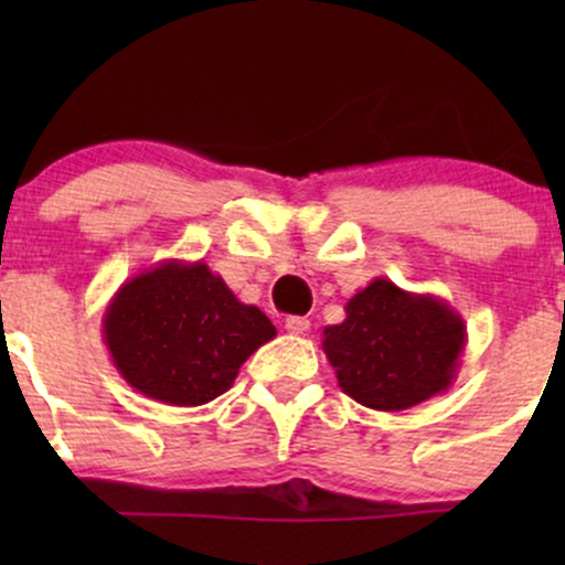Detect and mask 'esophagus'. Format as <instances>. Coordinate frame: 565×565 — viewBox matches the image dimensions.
Here are the masks:
<instances>
[{"label":"esophagus","mask_w":565,"mask_h":565,"mask_svg":"<svg viewBox=\"0 0 565 565\" xmlns=\"http://www.w3.org/2000/svg\"><path fill=\"white\" fill-rule=\"evenodd\" d=\"M284 329H287L289 334H305L310 329V321L305 319V316H289V319L284 321Z\"/></svg>","instance_id":"obj_1"}]
</instances>
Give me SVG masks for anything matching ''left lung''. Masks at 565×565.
<instances>
[{
	"label": "left lung",
	"instance_id": "obj_1",
	"mask_svg": "<svg viewBox=\"0 0 565 565\" xmlns=\"http://www.w3.org/2000/svg\"><path fill=\"white\" fill-rule=\"evenodd\" d=\"M468 327L449 302L374 278L345 302V321L323 329L337 385L361 406L404 412L457 380Z\"/></svg>",
	"mask_w": 565,
	"mask_h": 565
}]
</instances>
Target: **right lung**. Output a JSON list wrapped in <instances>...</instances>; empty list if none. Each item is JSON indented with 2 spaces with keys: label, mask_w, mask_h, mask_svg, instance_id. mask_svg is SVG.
Segmentation results:
<instances>
[{
  "label": "right lung",
  "mask_w": 565,
  "mask_h": 565,
  "mask_svg": "<svg viewBox=\"0 0 565 565\" xmlns=\"http://www.w3.org/2000/svg\"><path fill=\"white\" fill-rule=\"evenodd\" d=\"M276 327L244 305L204 260H161L116 289L103 342L129 387L170 406L223 395Z\"/></svg>",
  "instance_id": "add662e5"
}]
</instances>
